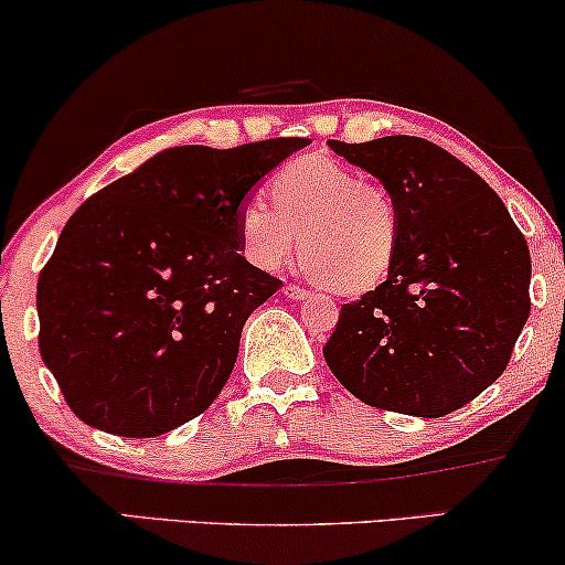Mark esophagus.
<instances>
[{"label": "esophagus", "instance_id": "obj_1", "mask_svg": "<svg viewBox=\"0 0 565 565\" xmlns=\"http://www.w3.org/2000/svg\"><path fill=\"white\" fill-rule=\"evenodd\" d=\"M282 292H285V296H288L290 300H303V298L311 296V290L300 288V285H285Z\"/></svg>", "mask_w": 565, "mask_h": 565}]
</instances>
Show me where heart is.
<instances>
[{"label": "heart", "instance_id": "b5f03b06", "mask_svg": "<svg viewBox=\"0 0 565 565\" xmlns=\"http://www.w3.org/2000/svg\"><path fill=\"white\" fill-rule=\"evenodd\" d=\"M269 200L238 210L241 252L277 269L300 254L334 292H365L384 280L402 241V215L390 189L329 158H298L269 181Z\"/></svg>", "mask_w": 565, "mask_h": 565}]
</instances>
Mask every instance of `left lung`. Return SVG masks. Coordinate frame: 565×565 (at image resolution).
Returning a JSON list of instances; mask_svg holds the SVG:
<instances>
[{
    "instance_id": "obj_1",
    "label": "left lung",
    "mask_w": 565,
    "mask_h": 565,
    "mask_svg": "<svg viewBox=\"0 0 565 565\" xmlns=\"http://www.w3.org/2000/svg\"><path fill=\"white\" fill-rule=\"evenodd\" d=\"M329 148L381 179L402 215L390 277L342 306L329 369L371 407L449 415L507 371L530 317L524 233L470 166L428 139Z\"/></svg>"
}]
</instances>
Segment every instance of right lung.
Instances as JSON below:
<instances>
[{
	"mask_svg": "<svg viewBox=\"0 0 565 565\" xmlns=\"http://www.w3.org/2000/svg\"><path fill=\"white\" fill-rule=\"evenodd\" d=\"M306 137L160 150L85 200L39 275V348L87 426L152 438L202 415L241 329L280 288L241 256L238 210Z\"/></svg>",
	"mask_w": 565,
	"mask_h": 565,
	"instance_id": "add662e5",
	"label": "right lung"
}]
</instances>
